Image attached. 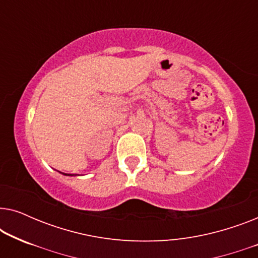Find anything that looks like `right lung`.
<instances>
[{"label":"right lung","mask_w":258,"mask_h":258,"mask_svg":"<svg viewBox=\"0 0 258 258\" xmlns=\"http://www.w3.org/2000/svg\"><path fill=\"white\" fill-rule=\"evenodd\" d=\"M64 175H67V174H64ZM68 175H70V176H73V175H72V174H68Z\"/></svg>","instance_id":"right-lung-1"}]
</instances>
